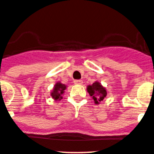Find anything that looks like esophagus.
<instances>
[{"label":"esophagus","mask_w":154,"mask_h":154,"mask_svg":"<svg viewBox=\"0 0 154 154\" xmlns=\"http://www.w3.org/2000/svg\"><path fill=\"white\" fill-rule=\"evenodd\" d=\"M74 83L75 85H82L83 81H82V80H75Z\"/></svg>","instance_id":"34e87169"}]
</instances>
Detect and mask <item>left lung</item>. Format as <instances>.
Instances as JSON below:
<instances>
[{
	"mask_svg": "<svg viewBox=\"0 0 154 154\" xmlns=\"http://www.w3.org/2000/svg\"><path fill=\"white\" fill-rule=\"evenodd\" d=\"M87 91L92 97L95 104H100L103 100L107 96L106 88L103 87L99 82L96 81L92 85L87 86Z\"/></svg>",
	"mask_w": 154,
	"mask_h": 154,
	"instance_id": "8db88e82",
	"label": "left lung"
}]
</instances>
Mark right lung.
Segmentation results:
<instances>
[{"instance_id":"obj_1","label":"right lung","mask_w":154,"mask_h":154,"mask_svg":"<svg viewBox=\"0 0 154 154\" xmlns=\"http://www.w3.org/2000/svg\"><path fill=\"white\" fill-rule=\"evenodd\" d=\"M67 86L66 85L63 84L60 82H58L56 84L54 85V88H53L52 91L51 92V97L54 99L55 101H59L61 99H63L62 95L63 94L65 90L66 89Z\"/></svg>"}]
</instances>
